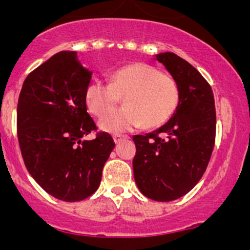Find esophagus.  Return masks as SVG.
Masks as SVG:
<instances>
[{
	"label": "esophagus",
	"instance_id": "1",
	"mask_svg": "<svg viewBox=\"0 0 250 250\" xmlns=\"http://www.w3.org/2000/svg\"><path fill=\"white\" fill-rule=\"evenodd\" d=\"M112 138H113V141L117 144V143H120V141L122 139H127L128 137H127V135H122V134H115Z\"/></svg>",
	"mask_w": 250,
	"mask_h": 250
}]
</instances>
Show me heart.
I'll list each match as a JSON object with an SVG mask.
<instances>
[{
    "mask_svg": "<svg viewBox=\"0 0 250 250\" xmlns=\"http://www.w3.org/2000/svg\"><path fill=\"white\" fill-rule=\"evenodd\" d=\"M124 97L125 107L109 113ZM85 106L93 116L102 117L99 128L107 133H123L141 125L153 129L165 125L180 102V89L173 77L155 66L134 62L116 70L110 84L93 82L85 89Z\"/></svg>",
    "mask_w": 250,
    "mask_h": 250,
    "instance_id": "1",
    "label": "heart"
}]
</instances>
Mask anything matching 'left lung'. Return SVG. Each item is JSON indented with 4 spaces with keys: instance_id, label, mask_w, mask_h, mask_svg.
<instances>
[{
    "instance_id": "8db88e82",
    "label": "left lung",
    "mask_w": 250,
    "mask_h": 250,
    "mask_svg": "<svg viewBox=\"0 0 250 250\" xmlns=\"http://www.w3.org/2000/svg\"><path fill=\"white\" fill-rule=\"evenodd\" d=\"M155 59L178 83L180 102L166 125L133 137V170L144 196L169 202L192 190L206 172L215 141V105L209 83L186 60L170 52Z\"/></svg>"
}]
</instances>
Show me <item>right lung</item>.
<instances>
[{
	"label": "right lung",
	"instance_id": "add662e5",
	"mask_svg": "<svg viewBox=\"0 0 250 250\" xmlns=\"http://www.w3.org/2000/svg\"><path fill=\"white\" fill-rule=\"evenodd\" d=\"M92 71L74 50H62L35 69L22 83L17 109L21 156L37 184L53 197L77 202L98 190L112 138L97 130L87 112L85 89Z\"/></svg>",
	"mask_w": 250,
	"mask_h": 250
}]
</instances>
